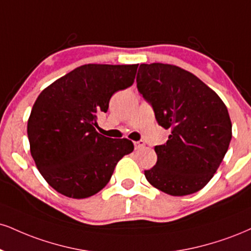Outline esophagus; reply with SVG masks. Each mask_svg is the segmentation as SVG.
Wrapping results in <instances>:
<instances>
[{"label":"esophagus","mask_w":251,"mask_h":251,"mask_svg":"<svg viewBox=\"0 0 251 251\" xmlns=\"http://www.w3.org/2000/svg\"><path fill=\"white\" fill-rule=\"evenodd\" d=\"M144 146H145V141H144V140H139V141H135V143H134V147H135V150H140V149H143Z\"/></svg>","instance_id":"34e87169"}]
</instances>
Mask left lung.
<instances>
[{
    "instance_id": "8db88e82",
    "label": "left lung",
    "mask_w": 251,
    "mask_h": 251,
    "mask_svg": "<svg viewBox=\"0 0 251 251\" xmlns=\"http://www.w3.org/2000/svg\"><path fill=\"white\" fill-rule=\"evenodd\" d=\"M137 87L159 125L171 131L166 144L154 147L158 160L145 171L147 181L173 196L200 191L216 173L231 140L225 102L191 72L162 63L141 64Z\"/></svg>"
}]
</instances>
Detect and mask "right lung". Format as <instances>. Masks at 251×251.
<instances>
[{
  "instance_id": "1",
  "label": "right lung",
  "mask_w": 251,
  "mask_h": 251,
  "mask_svg": "<svg viewBox=\"0 0 251 251\" xmlns=\"http://www.w3.org/2000/svg\"><path fill=\"white\" fill-rule=\"evenodd\" d=\"M138 64H86L53 81L36 99L28 120L30 152L39 173L60 194L85 199L101 191L124 155L128 139L96 131L97 116L111 97L133 84Z\"/></svg>"
}]
</instances>
